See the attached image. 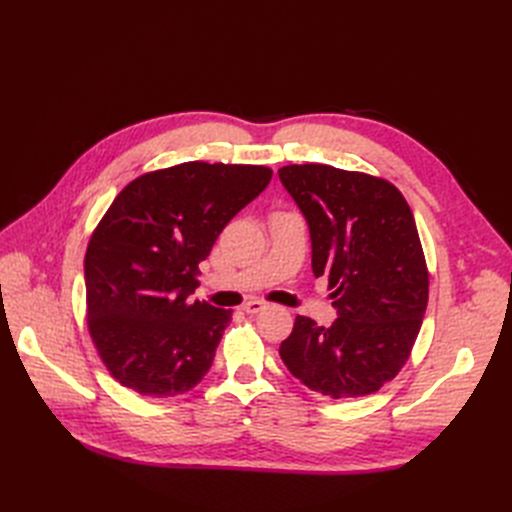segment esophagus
I'll return each mask as SVG.
<instances>
[{
	"label": "esophagus",
	"mask_w": 512,
	"mask_h": 512,
	"mask_svg": "<svg viewBox=\"0 0 512 512\" xmlns=\"http://www.w3.org/2000/svg\"><path fill=\"white\" fill-rule=\"evenodd\" d=\"M265 307H267L265 301L254 299V301H247V303L243 305V312H245V314H258V312H262V309H265Z\"/></svg>",
	"instance_id": "obj_1"
}]
</instances>
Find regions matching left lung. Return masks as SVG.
I'll list each match as a JSON object with an SVG mask.
<instances>
[{
    "label": "left lung",
    "mask_w": 512,
    "mask_h": 512,
    "mask_svg": "<svg viewBox=\"0 0 512 512\" xmlns=\"http://www.w3.org/2000/svg\"><path fill=\"white\" fill-rule=\"evenodd\" d=\"M312 237L314 275L329 280L337 320L297 316L280 346L290 374L333 399L380 391L421 331L429 273L414 215L393 183L327 164L277 170Z\"/></svg>",
    "instance_id": "8db88e82"
}]
</instances>
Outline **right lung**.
<instances>
[{"label": "right lung", "mask_w": 512, "mask_h": 512, "mask_svg": "<svg viewBox=\"0 0 512 512\" xmlns=\"http://www.w3.org/2000/svg\"><path fill=\"white\" fill-rule=\"evenodd\" d=\"M273 170L183 162L141 175L108 207L85 254L87 327L111 376L145 397L205 378L232 309L192 301L198 265Z\"/></svg>", "instance_id": "add662e5"}]
</instances>
